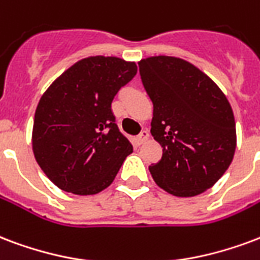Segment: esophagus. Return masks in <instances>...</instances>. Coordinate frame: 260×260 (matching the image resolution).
I'll list each match as a JSON object with an SVG mask.
<instances>
[{
	"label": "esophagus",
	"mask_w": 260,
	"mask_h": 260,
	"mask_svg": "<svg viewBox=\"0 0 260 260\" xmlns=\"http://www.w3.org/2000/svg\"><path fill=\"white\" fill-rule=\"evenodd\" d=\"M148 138H149V132H148V130H144V132H141L140 136L136 137V142H137V145H141V144H144Z\"/></svg>",
	"instance_id": "obj_1"
}]
</instances>
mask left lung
I'll return each instance as SVG.
<instances>
[{"instance_id": "8db88e82", "label": "left lung", "mask_w": 260, "mask_h": 260, "mask_svg": "<svg viewBox=\"0 0 260 260\" xmlns=\"http://www.w3.org/2000/svg\"><path fill=\"white\" fill-rule=\"evenodd\" d=\"M153 103L151 134L163 148L149 166L157 186L177 197H193L214 186L236 151L230 103L215 82L196 66L173 56L138 61Z\"/></svg>"}]
</instances>
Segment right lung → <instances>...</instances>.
Wrapping results in <instances>:
<instances>
[{"label":"right lung","instance_id":"1","mask_svg":"<svg viewBox=\"0 0 260 260\" xmlns=\"http://www.w3.org/2000/svg\"><path fill=\"white\" fill-rule=\"evenodd\" d=\"M136 74L134 61L90 56L66 70L42 94L32 152L57 188L90 196L114 182L133 145L119 132L111 104Z\"/></svg>","mask_w":260,"mask_h":260}]
</instances>
